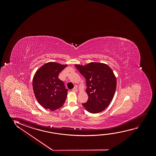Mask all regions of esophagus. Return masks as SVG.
<instances>
[{
	"mask_svg": "<svg viewBox=\"0 0 156 156\" xmlns=\"http://www.w3.org/2000/svg\"><path fill=\"white\" fill-rule=\"evenodd\" d=\"M73 91L74 92H78V88H77L76 87L73 88Z\"/></svg>",
	"mask_w": 156,
	"mask_h": 156,
	"instance_id": "34e87169",
	"label": "esophagus"
}]
</instances>
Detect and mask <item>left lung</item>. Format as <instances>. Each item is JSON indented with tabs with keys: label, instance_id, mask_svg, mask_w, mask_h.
Masks as SVG:
<instances>
[{
	"label": "left lung",
	"instance_id": "8db88e82",
	"mask_svg": "<svg viewBox=\"0 0 156 156\" xmlns=\"http://www.w3.org/2000/svg\"><path fill=\"white\" fill-rule=\"evenodd\" d=\"M75 66L86 80L88 100L82 104L83 107L90 113L103 111L111 103L116 90L117 79L113 71L107 64L99 62Z\"/></svg>",
	"mask_w": 156,
	"mask_h": 156
}]
</instances>
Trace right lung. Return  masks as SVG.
<instances>
[{
    "mask_svg": "<svg viewBox=\"0 0 156 156\" xmlns=\"http://www.w3.org/2000/svg\"><path fill=\"white\" fill-rule=\"evenodd\" d=\"M67 66L57 62H47L35 73L32 82L34 95L45 109L55 110L65 102L68 90L58 77Z\"/></svg>",
    "mask_w": 156,
    "mask_h": 156,
    "instance_id": "obj_1",
    "label": "right lung"
}]
</instances>
